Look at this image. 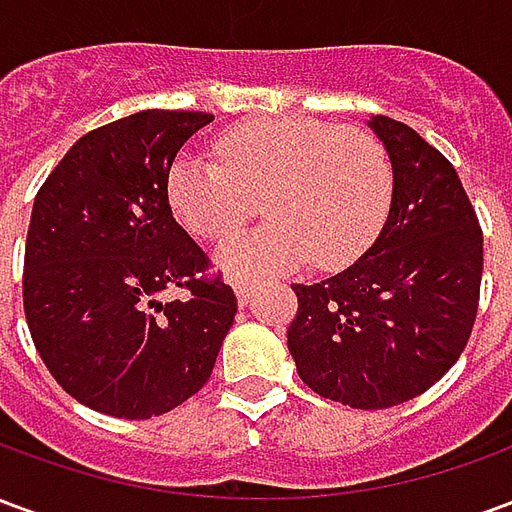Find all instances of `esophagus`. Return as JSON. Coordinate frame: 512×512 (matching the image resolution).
I'll use <instances>...</instances> for the list:
<instances>
[{
	"mask_svg": "<svg viewBox=\"0 0 512 512\" xmlns=\"http://www.w3.org/2000/svg\"><path fill=\"white\" fill-rule=\"evenodd\" d=\"M235 296H238V304L246 307V304H252V296H255V288L252 285H246V282H233Z\"/></svg>",
	"mask_w": 512,
	"mask_h": 512,
	"instance_id": "esophagus-1",
	"label": "esophagus"
}]
</instances>
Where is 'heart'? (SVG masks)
Listing matches in <instances>:
<instances>
[{"instance_id":"1","label":"heart","mask_w":512,"mask_h":512,"mask_svg":"<svg viewBox=\"0 0 512 512\" xmlns=\"http://www.w3.org/2000/svg\"><path fill=\"white\" fill-rule=\"evenodd\" d=\"M216 153L222 164L175 158L164 191L178 222L205 241L235 233L263 197L271 222L216 249V266L233 279L279 277L310 257L337 271L384 230L395 169L370 131L312 117L249 120L230 128Z\"/></svg>"}]
</instances>
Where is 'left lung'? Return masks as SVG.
I'll return each instance as SVG.
<instances>
[{
	"label": "left lung",
	"instance_id": "left-lung-1",
	"mask_svg": "<svg viewBox=\"0 0 512 512\" xmlns=\"http://www.w3.org/2000/svg\"><path fill=\"white\" fill-rule=\"evenodd\" d=\"M384 142L395 194L376 244L340 274L293 285L288 351L304 384L351 408L422 395L466 348L483 279V230L458 172L392 117Z\"/></svg>",
	"mask_w": 512,
	"mask_h": 512
}]
</instances>
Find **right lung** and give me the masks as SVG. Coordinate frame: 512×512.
Returning a JSON list of instances; mask_svg holds the SVG:
<instances>
[{
	"mask_svg": "<svg viewBox=\"0 0 512 512\" xmlns=\"http://www.w3.org/2000/svg\"><path fill=\"white\" fill-rule=\"evenodd\" d=\"M205 112L147 109L84 134L40 186L24 315L54 381L123 419L167 414L211 378L238 301L172 219L164 180ZM190 290L161 302L164 289Z\"/></svg>",
	"mask_w": 512,
	"mask_h": 512,
	"instance_id": "obj_1",
	"label": "right lung"
}]
</instances>
